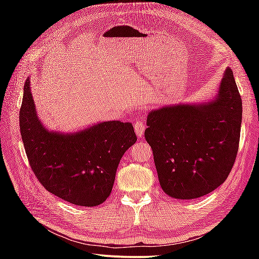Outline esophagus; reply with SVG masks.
Instances as JSON below:
<instances>
[{
	"label": "esophagus",
	"instance_id": "obj_1",
	"mask_svg": "<svg viewBox=\"0 0 259 259\" xmlns=\"http://www.w3.org/2000/svg\"><path fill=\"white\" fill-rule=\"evenodd\" d=\"M145 129H146V126L144 123L141 122V121H137V122L135 123V131L139 138H142V137H144Z\"/></svg>",
	"mask_w": 259,
	"mask_h": 259
}]
</instances>
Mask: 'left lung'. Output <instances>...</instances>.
<instances>
[{
    "label": "left lung",
    "mask_w": 259,
    "mask_h": 259,
    "mask_svg": "<svg viewBox=\"0 0 259 259\" xmlns=\"http://www.w3.org/2000/svg\"><path fill=\"white\" fill-rule=\"evenodd\" d=\"M241 115V98L230 68L212 100L149 112L145 138L168 196L195 199L224 184L237 156Z\"/></svg>",
    "instance_id": "obj_1"
}]
</instances>
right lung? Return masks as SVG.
Wrapping results in <instances>:
<instances>
[{"label":"right lung","mask_w":259,"mask_h":259,"mask_svg":"<svg viewBox=\"0 0 259 259\" xmlns=\"http://www.w3.org/2000/svg\"><path fill=\"white\" fill-rule=\"evenodd\" d=\"M20 130L30 166L51 194L93 207L111 194L118 164L137 141L130 122L103 121L74 133L50 131L38 119L30 78L24 84Z\"/></svg>","instance_id":"right-lung-1"}]
</instances>
